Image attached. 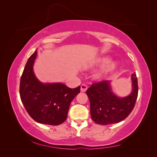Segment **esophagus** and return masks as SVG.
Masks as SVG:
<instances>
[{
	"instance_id": "esophagus-1",
	"label": "esophagus",
	"mask_w": 157,
	"mask_h": 157,
	"mask_svg": "<svg viewBox=\"0 0 157 157\" xmlns=\"http://www.w3.org/2000/svg\"><path fill=\"white\" fill-rule=\"evenodd\" d=\"M87 89H88V86L86 85L82 84L81 86H80V90H81V92H86Z\"/></svg>"
}]
</instances>
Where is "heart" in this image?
I'll use <instances>...</instances> for the list:
<instances>
[{"instance_id": "1", "label": "heart", "mask_w": 157, "mask_h": 157, "mask_svg": "<svg viewBox=\"0 0 157 157\" xmlns=\"http://www.w3.org/2000/svg\"><path fill=\"white\" fill-rule=\"evenodd\" d=\"M109 61V58H99L96 61L94 62V65L96 66H99V65H103L104 64H105ZM115 67V63L113 62H111L108 63V65L106 66V67L105 69H103V70L101 71L100 72L98 73L96 75L97 78H103V77H105L106 74L113 70L114 68Z\"/></svg>"}]
</instances>
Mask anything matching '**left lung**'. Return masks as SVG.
<instances>
[{"instance_id":"obj_1","label":"left lung","mask_w":157,"mask_h":157,"mask_svg":"<svg viewBox=\"0 0 157 157\" xmlns=\"http://www.w3.org/2000/svg\"><path fill=\"white\" fill-rule=\"evenodd\" d=\"M132 92L125 98H118L112 92L110 81L93 83L86 90L90 99L92 119L98 124H115L124 120L134 109L138 95L136 74L132 75Z\"/></svg>"}]
</instances>
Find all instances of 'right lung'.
Masks as SVG:
<instances>
[{
  "label": "right lung",
  "mask_w": 157,
  "mask_h": 157,
  "mask_svg": "<svg viewBox=\"0 0 157 157\" xmlns=\"http://www.w3.org/2000/svg\"><path fill=\"white\" fill-rule=\"evenodd\" d=\"M37 52L33 54L25 66L20 85L22 103L36 122L59 125L67 119L71 102L80 92V86L70 88L61 83L43 84L33 72Z\"/></svg>",
  "instance_id": "obj_1"
}]
</instances>
